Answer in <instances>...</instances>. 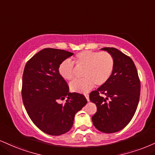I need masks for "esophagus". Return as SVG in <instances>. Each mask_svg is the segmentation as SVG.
Returning a JSON list of instances; mask_svg holds the SVG:
<instances>
[{
  "mask_svg": "<svg viewBox=\"0 0 155 155\" xmlns=\"http://www.w3.org/2000/svg\"><path fill=\"white\" fill-rule=\"evenodd\" d=\"M84 96H85V97H86V99H87V101H89V94H84Z\"/></svg>",
  "mask_w": 155,
  "mask_h": 155,
  "instance_id": "34e87169",
  "label": "esophagus"
}]
</instances>
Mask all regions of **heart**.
<instances>
[{"label":"heart","instance_id":"obj_1","mask_svg":"<svg viewBox=\"0 0 155 155\" xmlns=\"http://www.w3.org/2000/svg\"><path fill=\"white\" fill-rule=\"evenodd\" d=\"M74 58L77 68H84L82 74L84 78L74 80L70 84V89L73 92L85 93L92 89L94 84L104 85L114 70V58L107 52L83 50L76 54ZM58 73L64 79L72 80L76 74L74 63L69 59L64 60L60 63Z\"/></svg>","mask_w":155,"mask_h":155}]
</instances>
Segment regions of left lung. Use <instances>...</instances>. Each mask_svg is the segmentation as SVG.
<instances>
[{"label":"left lung","instance_id":"left-lung-1","mask_svg":"<svg viewBox=\"0 0 155 155\" xmlns=\"http://www.w3.org/2000/svg\"><path fill=\"white\" fill-rule=\"evenodd\" d=\"M101 50L113 57L114 70L107 83L90 93L89 100L97 108L92 118L94 126L101 132L111 134L126 127L134 117L139 104L141 84L131 58L114 48Z\"/></svg>","mask_w":155,"mask_h":155}]
</instances>
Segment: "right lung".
Listing matches in <instances>:
<instances>
[{
  "mask_svg": "<svg viewBox=\"0 0 155 155\" xmlns=\"http://www.w3.org/2000/svg\"><path fill=\"white\" fill-rule=\"evenodd\" d=\"M63 50L45 48L27 61L22 77L21 96L29 118L44 133L66 134L74 124L76 113L87 104L83 94L69 92L58 73L62 61L73 55ZM66 96L64 104H59Z\"/></svg>",
  "mask_w": 155,
  "mask_h": 155,
  "instance_id": "1",
  "label": "right lung"
}]
</instances>
